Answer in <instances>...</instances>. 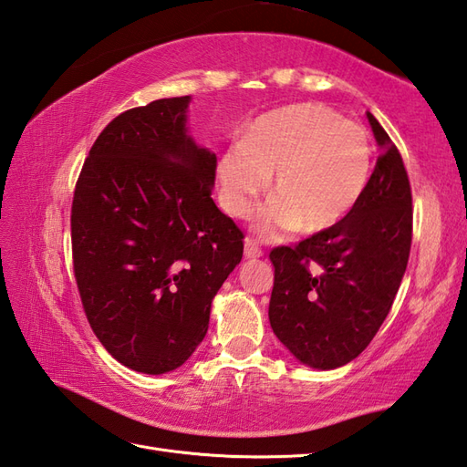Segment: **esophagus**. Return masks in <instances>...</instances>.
I'll use <instances>...</instances> for the list:
<instances>
[{
    "label": "esophagus",
    "instance_id": "34e87169",
    "mask_svg": "<svg viewBox=\"0 0 467 467\" xmlns=\"http://www.w3.org/2000/svg\"><path fill=\"white\" fill-rule=\"evenodd\" d=\"M263 256V251H260V246L254 243V241H244V258H251V260H254V258H260Z\"/></svg>",
    "mask_w": 467,
    "mask_h": 467
}]
</instances>
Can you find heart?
<instances>
[{"instance_id": "1", "label": "heart", "mask_w": 467, "mask_h": 467, "mask_svg": "<svg viewBox=\"0 0 467 467\" xmlns=\"http://www.w3.org/2000/svg\"><path fill=\"white\" fill-rule=\"evenodd\" d=\"M372 145L364 129L328 107L295 103L260 115L243 140L216 161L219 202L234 219L251 216L268 187L270 201L254 229L266 238L285 231L327 233L364 197Z\"/></svg>"}]
</instances>
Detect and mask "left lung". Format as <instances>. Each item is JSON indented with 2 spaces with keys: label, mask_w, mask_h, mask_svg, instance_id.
<instances>
[{
  "label": "left lung",
  "mask_w": 467,
  "mask_h": 467,
  "mask_svg": "<svg viewBox=\"0 0 467 467\" xmlns=\"http://www.w3.org/2000/svg\"><path fill=\"white\" fill-rule=\"evenodd\" d=\"M366 117L382 155L360 202L330 231L270 253V327L300 364L317 370L352 362L372 342L408 266V172L382 125L372 113Z\"/></svg>",
  "instance_id": "8db88e82"
}]
</instances>
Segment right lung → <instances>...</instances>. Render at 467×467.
I'll return each mask as SVG.
<instances>
[{"label": "right lung", "mask_w": 467, "mask_h": 467, "mask_svg": "<svg viewBox=\"0 0 467 467\" xmlns=\"http://www.w3.org/2000/svg\"><path fill=\"white\" fill-rule=\"evenodd\" d=\"M191 95L115 117L81 169L73 270L97 338L143 374L177 370L209 330L243 233L213 201L216 155L189 135Z\"/></svg>", "instance_id": "right-lung-1"}]
</instances>
